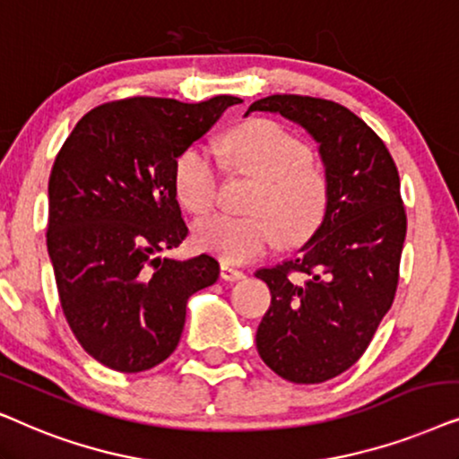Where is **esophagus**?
I'll return each instance as SVG.
<instances>
[{
    "mask_svg": "<svg viewBox=\"0 0 459 459\" xmlns=\"http://www.w3.org/2000/svg\"><path fill=\"white\" fill-rule=\"evenodd\" d=\"M220 277L224 281H239L246 277V273L239 271V268H235L233 264H229V262H222V264H220Z\"/></svg>",
    "mask_w": 459,
    "mask_h": 459,
    "instance_id": "esophagus-1",
    "label": "esophagus"
}]
</instances>
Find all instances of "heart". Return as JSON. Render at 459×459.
I'll use <instances>...</instances> for the list:
<instances>
[{
    "label": "heart",
    "instance_id": "1",
    "mask_svg": "<svg viewBox=\"0 0 459 459\" xmlns=\"http://www.w3.org/2000/svg\"><path fill=\"white\" fill-rule=\"evenodd\" d=\"M220 149L235 172L258 180L247 205L254 216L201 218L193 226L199 249L229 264H243L266 254L277 235L285 243H298L319 226L327 205V180L296 134L277 121L255 119L226 134ZM218 182V163L204 146H188L176 159L174 191L186 212L210 210Z\"/></svg>",
    "mask_w": 459,
    "mask_h": 459
}]
</instances>
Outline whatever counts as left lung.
I'll return each mask as SVG.
<instances>
[{
	"label": "left lung",
	"mask_w": 459,
	"mask_h": 459,
	"mask_svg": "<svg viewBox=\"0 0 459 459\" xmlns=\"http://www.w3.org/2000/svg\"><path fill=\"white\" fill-rule=\"evenodd\" d=\"M302 126L325 168L327 205L291 260L260 268L271 290L255 346L274 374L319 384L352 368L393 307L407 216L401 180L382 138L338 102L274 94L247 108Z\"/></svg>",
	"instance_id": "8db88e82"
}]
</instances>
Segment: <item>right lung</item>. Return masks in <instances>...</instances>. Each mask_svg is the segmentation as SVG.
<instances>
[{
  "label": "right lung",
  "mask_w": 459,
  "mask_h": 459,
  "mask_svg": "<svg viewBox=\"0 0 459 459\" xmlns=\"http://www.w3.org/2000/svg\"><path fill=\"white\" fill-rule=\"evenodd\" d=\"M235 96L197 105L136 96L85 113L54 161L48 254L71 332L98 363L138 374L166 361L185 329L186 302L216 283V258H161L188 229L174 163Z\"/></svg>",
  "instance_id": "add662e5"
}]
</instances>
